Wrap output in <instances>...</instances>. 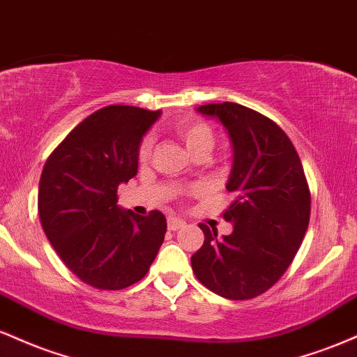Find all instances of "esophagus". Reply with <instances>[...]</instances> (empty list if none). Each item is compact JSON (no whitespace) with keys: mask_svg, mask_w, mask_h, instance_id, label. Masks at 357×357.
<instances>
[{"mask_svg":"<svg viewBox=\"0 0 357 357\" xmlns=\"http://www.w3.org/2000/svg\"><path fill=\"white\" fill-rule=\"evenodd\" d=\"M184 227V221L179 220V218H169L167 220V228H169L171 231H176L179 230V228Z\"/></svg>","mask_w":357,"mask_h":357,"instance_id":"34e87169","label":"esophagus"}]
</instances>
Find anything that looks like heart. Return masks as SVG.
<instances>
[{
    "instance_id": "heart-1",
    "label": "heart",
    "mask_w": 357,
    "mask_h": 357,
    "mask_svg": "<svg viewBox=\"0 0 357 357\" xmlns=\"http://www.w3.org/2000/svg\"><path fill=\"white\" fill-rule=\"evenodd\" d=\"M174 132L191 155L210 154L215 146V130L210 124L198 119H183L176 124ZM151 151H153V137H144L139 146V159L146 161L151 155Z\"/></svg>"
}]
</instances>
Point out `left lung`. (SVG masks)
I'll return each mask as SVG.
<instances>
[{
    "mask_svg": "<svg viewBox=\"0 0 357 357\" xmlns=\"http://www.w3.org/2000/svg\"><path fill=\"white\" fill-rule=\"evenodd\" d=\"M218 119L233 146L227 190L235 195L223 218L230 235L199 225L204 243L191 257L196 278L231 301L268 290L292 264L309 227L310 191L296 147L268 117L235 102L196 109Z\"/></svg>",
    "mask_w": 357,
    "mask_h": 357,
    "instance_id": "left-lung-1",
    "label": "left lung"
}]
</instances>
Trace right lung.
<instances>
[{"label":"right lung","instance_id":"1","mask_svg":"<svg viewBox=\"0 0 357 357\" xmlns=\"http://www.w3.org/2000/svg\"><path fill=\"white\" fill-rule=\"evenodd\" d=\"M161 110L109 105L61 141L45 162L38 215L47 238L85 284L121 290L146 275L165 241L166 218L117 204V188L137 174L139 146Z\"/></svg>","mask_w":357,"mask_h":357}]
</instances>
